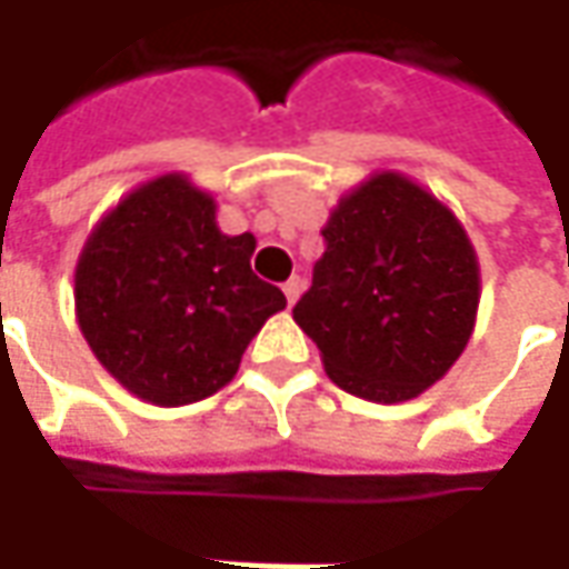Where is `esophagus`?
Instances as JSON below:
<instances>
[{"label":"esophagus","instance_id":"1","mask_svg":"<svg viewBox=\"0 0 569 569\" xmlns=\"http://www.w3.org/2000/svg\"><path fill=\"white\" fill-rule=\"evenodd\" d=\"M281 291H284V297H288V303H295L297 297H300V291H303V278H297V274L295 278H288Z\"/></svg>","mask_w":569,"mask_h":569}]
</instances>
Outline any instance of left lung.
<instances>
[{
  "mask_svg": "<svg viewBox=\"0 0 569 569\" xmlns=\"http://www.w3.org/2000/svg\"><path fill=\"white\" fill-rule=\"evenodd\" d=\"M322 240L295 319L326 373L367 402L421 396L475 329L481 278L466 228L425 187L382 170L341 199Z\"/></svg>",
  "mask_w": 569,
  "mask_h": 569,
  "instance_id": "obj_1",
  "label": "left lung"
}]
</instances>
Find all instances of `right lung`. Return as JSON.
Here are the masks:
<instances>
[{
	"mask_svg": "<svg viewBox=\"0 0 569 569\" xmlns=\"http://www.w3.org/2000/svg\"><path fill=\"white\" fill-rule=\"evenodd\" d=\"M256 237H228L214 199L183 173L132 189L91 230L76 266V317L110 377L144 402L214 396L284 295L252 274Z\"/></svg>",
	"mask_w": 569,
	"mask_h": 569,
	"instance_id": "right-lung-1",
	"label": "right lung"
}]
</instances>
